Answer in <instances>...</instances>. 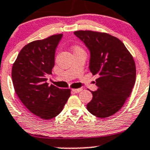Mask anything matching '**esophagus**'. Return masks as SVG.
I'll return each instance as SVG.
<instances>
[{
	"label": "esophagus",
	"mask_w": 150,
	"mask_h": 150,
	"mask_svg": "<svg viewBox=\"0 0 150 150\" xmlns=\"http://www.w3.org/2000/svg\"><path fill=\"white\" fill-rule=\"evenodd\" d=\"M82 91V88H76V89H72V91L73 92V93H79L80 91Z\"/></svg>",
	"instance_id": "1"
}]
</instances>
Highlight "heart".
Here are the masks:
<instances>
[{"label":"heart","mask_w":150,"mask_h":150,"mask_svg":"<svg viewBox=\"0 0 150 150\" xmlns=\"http://www.w3.org/2000/svg\"><path fill=\"white\" fill-rule=\"evenodd\" d=\"M81 50L82 49H81V48L78 46H76L74 48V51H81Z\"/></svg>","instance_id":"obj_1"}]
</instances>
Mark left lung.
<instances>
[{
    "mask_svg": "<svg viewBox=\"0 0 150 150\" xmlns=\"http://www.w3.org/2000/svg\"><path fill=\"white\" fill-rule=\"evenodd\" d=\"M90 53L89 69L98 89L87 110L98 117H107L118 112L131 94L136 81V66L132 56L117 38L107 33L86 30L74 33Z\"/></svg>",
    "mask_w": 150,
    "mask_h": 150,
    "instance_id": "left-lung-1",
    "label": "left lung"
}]
</instances>
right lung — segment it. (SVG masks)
Wrapping results in <instances>:
<instances>
[{
  "instance_id": "1",
  "label": "right lung",
  "mask_w": 150,
  "mask_h": 150,
  "mask_svg": "<svg viewBox=\"0 0 150 150\" xmlns=\"http://www.w3.org/2000/svg\"><path fill=\"white\" fill-rule=\"evenodd\" d=\"M62 35L28 43L12 67V81L18 97L32 113L45 120L58 115L70 96V89L48 86L46 78L51 74L56 49Z\"/></svg>"
}]
</instances>
